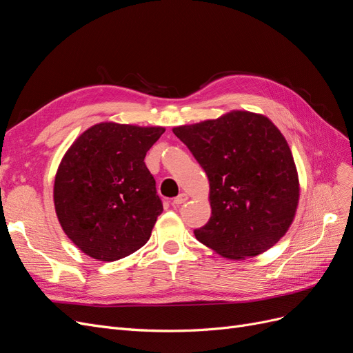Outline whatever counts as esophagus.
<instances>
[{"label":"esophagus","mask_w":353,"mask_h":353,"mask_svg":"<svg viewBox=\"0 0 353 353\" xmlns=\"http://www.w3.org/2000/svg\"><path fill=\"white\" fill-rule=\"evenodd\" d=\"M188 200V196L187 194H184V193H181L179 196H176L174 200H172V203L175 206H179V205H183V203H185Z\"/></svg>","instance_id":"esophagus-1"}]
</instances>
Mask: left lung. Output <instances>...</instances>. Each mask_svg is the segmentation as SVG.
I'll return each instance as SVG.
<instances>
[{
  "label": "left lung",
  "instance_id": "8db88e82",
  "mask_svg": "<svg viewBox=\"0 0 353 353\" xmlns=\"http://www.w3.org/2000/svg\"><path fill=\"white\" fill-rule=\"evenodd\" d=\"M205 169L212 216L196 239L230 259L271 249L290 227L299 201L294 160L268 117L232 112L174 128Z\"/></svg>",
  "mask_w": 353,
  "mask_h": 353
}]
</instances>
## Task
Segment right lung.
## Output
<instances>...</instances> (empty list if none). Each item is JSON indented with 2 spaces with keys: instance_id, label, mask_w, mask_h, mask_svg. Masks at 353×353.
<instances>
[{
  "instance_id": "obj_1",
  "label": "right lung",
  "mask_w": 353,
  "mask_h": 353,
  "mask_svg": "<svg viewBox=\"0 0 353 353\" xmlns=\"http://www.w3.org/2000/svg\"><path fill=\"white\" fill-rule=\"evenodd\" d=\"M163 128L99 123L63 157L54 205L68 237L88 256L112 262L150 239L163 203L144 163Z\"/></svg>"
}]
</instances>
